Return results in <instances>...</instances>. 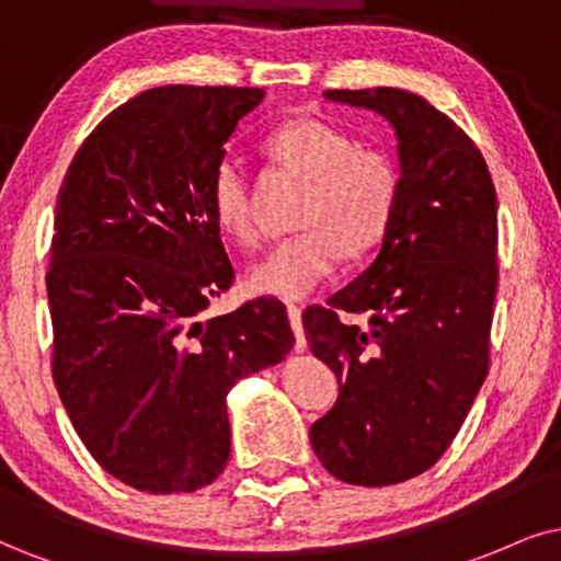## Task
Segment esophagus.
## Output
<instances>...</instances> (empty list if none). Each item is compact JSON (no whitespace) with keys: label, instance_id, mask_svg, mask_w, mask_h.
I'll return each mask as SVG.
<instances>
[{"label":"esophagus","instance_id":"obj_1","mask_svg":"<svg viewBox=\"0 0 561 561\" xmlns=\"http://www.w3.org/2000/svg\"><path fill=\"white\" fill-rule=\"evenodd\" d=\"M287 318H289V325H293V331H295V346H297V350H302V346H305L302 310L297 308V305H289V308H287Z\"/></svg>","mask_w":561,"mask_h":561}]
</instances>
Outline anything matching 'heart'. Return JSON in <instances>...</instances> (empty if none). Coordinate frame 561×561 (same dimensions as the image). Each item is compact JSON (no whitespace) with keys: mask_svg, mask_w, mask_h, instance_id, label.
<instances>
[{"mask_svg":"<svg viewBox=\"0 0 561 561\" xmlns=\"http://www.w3.org/2000/svg\"><path fill=\"white\" fill-rule=\"evenodd\" d=\"M266 150L308 179L300 228L248 266L245 287L276 300H305L342 264L344 253H365L386 236L399 204V170L386 152L359 147L350 131L321 118H297L268 134ZM215 225L238 245L256 240L251 186L243 162L219 158L209 181Z\"/></svg>","mask_w":561,"mask_h":561,"instance_id":"heart-1","label":"heart"}]
</instances>
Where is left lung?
Here are the masks:
<instances>
[{"mask_svg":"<svg viewBox=\"0 0 561 561\" xmlns=\"http://www.w3.org/2000/svg\"><path fill=\"white\" fill-rule=\"evenodd\" d=\"M329 103L393 126L399 204L370 266L302 313L339 399L310 445L331 477L388 486L448 450L489 365L497 295V194L477 145L445 113L396 88L329 90ZM370 312L367 327L337 313Z\"/></svg>","mask_w":561,"mask_h":561,"instance_id":"obj_1","label":"left lung"}]
</instances>
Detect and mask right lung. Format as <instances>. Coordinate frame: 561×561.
Instances as JSON below:
<instances>
[{"label":"right lung","instance_id":"add662e5","mask_svg":"<svg viewBox=\"0 0 561 561\" xmlns=\"http://www.w3.org/2000/svg\"><path fill=\"white\" fill-rule=\"evenodd\" d=\"M256 88L168 84L84 139L56 198L54 382L90 456L139 492H196L230 458L228 393L285 359L279 300L207 318L232 285L209 181Z\"/></svg>","mask_w":561,"mask_h":561}]
</instances>
